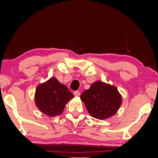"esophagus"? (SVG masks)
Masks as SVG:
<instances>
[{
  "mask_svg": "<svg viewBox=\"0 0 158 158\" xmlns=\"http://www.w3.org/2000/svg\"><path fill=\"white\" fill-rule=\"evenodd\" d=\"M74 95L76 97H79L80 96V92L79 91H75L74 92Z\"/></svg>",
  "mask_w": 158,
  "mask_h": 158,
  "instance_id": "34e87169",
  "label": "esophagus"
}]
</instances>
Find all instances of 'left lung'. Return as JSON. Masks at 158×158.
Here are the masks:
<instances>
[{
    "instance_id": "left-lung-1",
    "label": "left lung",
    "mask_w": 158,
    "mask_h": 158,
    "mask_svg": "<svg viewBox=\"0 0 158 158\" xmlns=\"http://www.w3.org/2000/svg\"><path fill=\"white\" fill-rule=\"evenodd\" d=\"M89 114L105 119L115 114L119 109L122 99L116 87L102 81H97L85 90L81 96Z\"/></svg>"
}]
</instances>
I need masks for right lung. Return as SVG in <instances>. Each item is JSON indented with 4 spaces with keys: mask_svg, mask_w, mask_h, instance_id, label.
I'll list each match as a JSON object with an SVG mask.
<instances>
[{
    "mask_svg": "<svg viewBox=\"0 0 158 158\" xmlns=\"http://www.w3.org/2000/svg\"><path fill=\"white\" fill-rule=\"evenodd\" d=\"M74 95L68 87L56 77L38 85L35 93V104L42 112L48 116L62 114L65 104Z\"/></svg>",
    "mask_w": 158,
    "mask_h": 158,
    "instance_id": "add662e5",
    "label": "right lung"
}]
</instances>
